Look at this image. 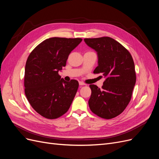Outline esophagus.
Here are the masks:
<instances>
[{
  "mask_svg": "<svg viewBox=\"0 0 159 159\" xmlns=\"http://www.w3.org/2000/svg\"><path fill=\"white\" fill-rule=\"evenodd\" d=\"M79 84H80V85H85L84 82H82V81H80V82H79Z\"/></svg>",
  "mask_w": 159,
  "mask_h": 159,
  "instance_id": "34e87169",
  "label": "esophagus"
}]
</instances>
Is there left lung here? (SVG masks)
Masks as SVG:
<instances>
[{"mask_svg":"<svg viewBox=\"0 0 159 159\" xmlns=\"http://www.w3.org/2000/svg\"><path fill=\"white\" fill-rule=\"evenodd\" d=\"M84 42L97 52L98 66L93 73L106 78L102 89L89 85V108L100 117L114 118L123 111L131 98L136 82L133 57L125 48L110 37L85 38Z\"/></svg>","mask_w":159,"mask_h":159,"instance_id":"left-lung-1","label":"left lung"}]
</instances>
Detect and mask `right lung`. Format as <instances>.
Listing matches in <instances>:
<instances>
[{"mask_svg":"<svg viewBox=\"0 0 159 159\" xmlns=\"http://www.w3.org/2000/svg\"><path fill=\"white\" fill-rule=\"evenodd\" d=\"M81 38H50L38 45L28 56L25 72V91L32 108L42 117L54 119L68 111L79 87L58 74L71 52Z\"/></svg>","mask_w":159,"mask_h":159,"instance_id":"right-lung-1","label":"right lung"}]
</instances>
